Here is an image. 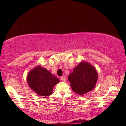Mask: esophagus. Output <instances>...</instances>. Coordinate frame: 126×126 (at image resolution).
I'll return each mask as SVG.
<instances>
[{
	"label": "esophagus",
	"instance_id": "obj_1",
	"mask_svg": "<svg viewBox=\"0 0 126 126\" xmlns=\"http://www.w3.org/2000/svg\"><path fill=\"white\" fill-rule=\"evenodd\" d=\"M61 79L62 81H63V82H65L66 81V78H65V76H62L61 77Z\"/></svg>",
	"mask_w": 126,
	"mask_h": 126
}]
</instances>
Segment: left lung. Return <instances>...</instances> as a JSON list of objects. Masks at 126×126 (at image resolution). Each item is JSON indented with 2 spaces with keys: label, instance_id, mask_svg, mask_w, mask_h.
<instances>
[{
  "label": "left lung",
  "instance_id": "8db88e82",
  "mask_svg": "<svg viewBox=\"0 0 126 126\" xmlns=\"http://www.w3.org/2000/svg\"><path fill=\"white\" fill-rule=\"evenodd\" d=\"M97 79V73L96 69L85 62L80 63L68 76L72 90L80 95L93 90Z\"/></svg>",
  "mask_w": 126,
  "mask_h": 126
}]
</instances>
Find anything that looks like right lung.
Wrapping results in <instances>:
<instances>
[{"label": "right lung", "mask_w": 126, "mask_h": 126, "mask_svg": "<svg viewBox=\"0 0 126 126\" xmlns=\"http://www.w3.org/2000/svg\"><path fill=\"white\" fill-rule=\"evenodd\" d=\"M27 81L31 89L40 96L50 95L53 87L60 82L58 78L41 66L29 72Z\"/></svg>", "instance_id": "right-lung-1"}]
</instances>
